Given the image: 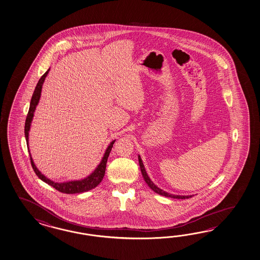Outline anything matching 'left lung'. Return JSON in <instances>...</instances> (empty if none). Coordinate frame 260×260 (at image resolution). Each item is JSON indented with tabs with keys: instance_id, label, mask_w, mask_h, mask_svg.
I'll use <instances>...</instances> for the list:
<instances>
[{
	"instance_id": "obj_1",
	"label": "left lung",
	"mask_w": 260,
	"mask_h": 260,
	"mask_svg": "<svg viewBox=\"0 0 260 260\" xmlns=\"http://www.w3.org/2000/svg\"><path fill=\"white\" fill-rule=\"evenodd\" d=\"M138 159H139V165L140 168H141V172H142V175H143V177H144V179H145V181H146L147 185L149 186V188L151 189V190H154L155 192H157L158 194H160V196H164L165 197H172V198H177V199H187V198H190L191 197V196H174V194H170V193H168V192H166L165 190H161V189H159L158 187H157L155 184L153 183L152 181H151V179L149 178V177L147 176V174H146V169H145V166H144V164H143V161H142V158L140 156H138Z\"/></svg>"
}]
</instances>
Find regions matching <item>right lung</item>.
<instances>
[{
    "mask_svg": "<svg viewBox=\"0 0 260 260\" xmlns=\"http://www.w3.org/2000/svg\"><path fill=\"white\" fill-rule=\"evenodd\" d=\"M50 71V69L47 70L43 74V76L41 77L38 81V84L36 86V89L34 91L32 94V100L30 102V108H29V112L27 114L25 120V127H24V133H25L26 143L28 146V139H29V131H30V126L32 123V117H34V113L36 107L39 102V99H40V95H41V89H42V85L44 83L45 78L48 75ZM115 140H114L106 149V151L104 153V156L102 158L101 164L98 165V167L95 168V171L93 172L91 175H89L88 177L81 179V180H73V181H67V182H62V183H58V182H54L51 179H49L48 177H45L43 174H41V172L38 170L37 166L34 164L32 161L31 154H30V158H31V165H32V169L36 173V175L38 176L42 181H44L47 184H49L51 187H53L55 190H59L63 193H80V192H83V191H87V190H92L95 188L99 184L102 182V178L104 177L105 174V169H106V164H107L108 157L109 154L112 150V147L114 146ZM28 150H29V146H28ZM30 152V151H29Z\"/></svg>",
    "mask_w": 260,
    "mask_h": 260,
    "instance_id": "add662e5",
    "label": "right lung"
}]
</instances>
